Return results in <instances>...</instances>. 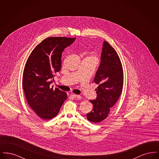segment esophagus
<instances>
[{
  "mask_svg": "<svg viewBox=\"0 0 159 159\" xmlns=\"http://www.w3.org/2000/svg\"><path fill=\"white\" fill-rule=\"evenodd\" d=\"M70 95H71V97H73V98L76 99H80L81 98V97H82L80 95H76V94H71Z\"/></svg>",
  "mask_w": 159,
  "mask_h": 159,
  "instance_id": "1",
  "label": "esophagus"
}]
</instances>
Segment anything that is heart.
Segmentation results:
<instances>
[{
	"mask_svg": "<svg viewBox=\"0 0 159 159\" xmlns=\"http://www.w3.org/2000/svg\"><path fill=\"white\" fill-rule=\"evenodd\" d=\"M89 57L92 58H95V59H97V57H95V56H92V57Z\"/></svg>",
	"mask_w": 159,
	"mask_h": 159,
	"instance_id": "b5f03b06",
	"label": "heart"
}]
</instances>
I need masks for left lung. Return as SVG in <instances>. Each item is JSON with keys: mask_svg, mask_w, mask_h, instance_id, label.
<instances>
[{"mask_svg": "<svg viewBox=\"0 0 159 159\" xmlns=\"http://www.w3.org/2000/svg\"><path fill=\"white\" fill-rule=\"evenodd\" d=\"M94 82L98 84L95 89L97 97L89 100L93 107L86 114L89 121L97 123L106 119L121 95L123 85V70L121 61L113 48L104 41L101 61L95 76Z\"/></svg>", "mask_w": 159, "mask_h": 159, "instance_id": "left-lung-1", "label": "left lung"}]
</instances>
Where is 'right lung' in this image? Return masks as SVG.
I'll return each instance as SVG.
<instances>
[{
    "label": "right lung",
    "instance_id": "add662e5",
    "mask_svg": "<svg viewBox=\"0 0 159 159\" xmlns=\"http://www.w3.org/2000/svg\"><path fill=\"white\" fill-rule=\"evenodd\" d=\"M75 39L46 38L32 51L25 64L22 84L25 98L35 113L45 120L55 117L67 98L66 92L53 89L50 84L60 71L62 51Z\"/></svg>",
    "mask_w": 159,
    "mask_h": 159
}]
</instances>
